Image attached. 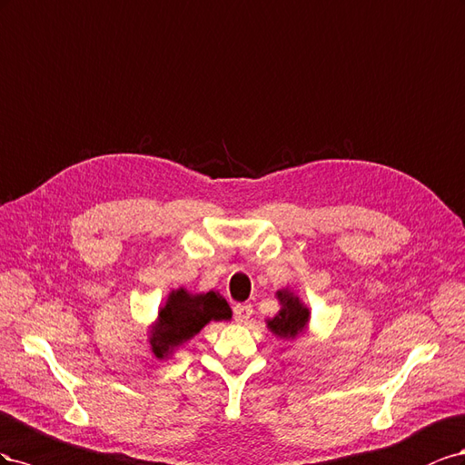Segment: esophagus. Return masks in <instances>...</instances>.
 <instances>
[{
    "label": "esophagus",
    "instance_id": "obj_1",
    "mask_svg": "<svg viewBox=\"0 0 465 465\" xmlns=\"http://www.w3.org/2000/svg\"><path fill=\"white\" fill-rule=\"evenodd\" d=\"M251 313H253V306H251V303H235L233 306V315L237 323H245Z\"/></svg>",
    "mask_w": 465,
    "mask_h": 465
}]
</instances>
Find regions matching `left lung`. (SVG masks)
Segmentation results:
<instances>
[{
    "label": "left lung",
    "mask_w": 465,
    "mask_h": 465,
    "mask_svg": "<svg viewBox=\"0 0 465 465\" xmlns=\"http://www.w3.org/2000/svg\"><path fill=\"white\" fill-rule=\"evenodd\" d=\"M276 298L281 300L282 308L272 320L267 322V327L278 337L294 339L296 335L306 331L310 322V310L290 290H278Z\"/></svg>",
    "instance_id": "8db88e82"
}]
</instances>
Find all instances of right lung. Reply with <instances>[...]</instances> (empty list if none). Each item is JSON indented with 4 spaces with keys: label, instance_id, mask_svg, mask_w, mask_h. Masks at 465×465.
I'll use <instances>...</instances> for the list:
<instances>
[{
    "label": "right lung",
    "instance_id": "right-lung-1",
    "mask_svg": "<svg viewBox=\"0 0 465 465\" xmlns=\"http://www.w3.org/2000/svg\"><path fill=\"white\" fill-rule=\"evenodd\" d=\"M232 320V310L218 292L189 294L184 288L173 290L165 306L159 310L157 323L152 331L150 344L157 358H165L184 341H189L210 322Z\"/></svg>",
    "mask_w": 465,
    "mask_h": 465
}]
</instances>
